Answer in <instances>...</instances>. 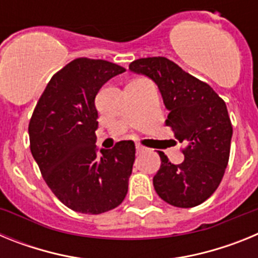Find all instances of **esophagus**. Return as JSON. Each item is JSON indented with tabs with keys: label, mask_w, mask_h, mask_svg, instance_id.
<instances>
[{
	"label": "esophagus",
	"mask_w": 258,
	"mask_h": 258,
	"mask_svg": "<svg viewBox=\"0 0 258 258\" xmlns=\"http://www.w3.org/2000/svg\"><path fill=\"white\" fill-rule=\"evenodd\" d=\"M136 150H137V152H141V151H143V150H145V147H143V146H141V145H136Z\"/></svg>",
	"instance_id": "34e87169"
}]
</instances>
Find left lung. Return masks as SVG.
Returning <instances> with one entry per match:
<instances>
[{
  "mask_svg": "<svg viewBox=\"0 0 258 258\" xmlns=\"http://www.w3.org/2000/svg\"><path fill=\"white\" fill-rule=\"evenodd\" d=\"M129 70L156 84L169 111L166 126L187 145L178 165L159 151L161 165L152 179L155 191L170 206H199L217 190L229 163L232 126L226 103L208 84L164 56L137 59Z\"/></svg>",
  "mask_w": 258,
  "mask_h": 258,
  "instance_id": "obj_1",
  "label": "left lung"
}]
</instances>
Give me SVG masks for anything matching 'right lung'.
I'll list each match as a JSON object with an SVG mask.
<instances>
[{"label":"right lung","mask_w":258,"mask_h":258,"mask_svg":"<svg viewBox=\"0 0 258 258\" xmlns=\"http://www.w3.org/2000/svg\"><path fill=\"white\" fill-rule=\"evenodd\" d=\"M124 67L77 58L56 72L38 99L28 126L31 152L45 182L66 207L85 214L116 208L127 192L136 159L133 141L109 150L95 146V95Z\"/></svg>","instance_id":"1"}]
</instances>
